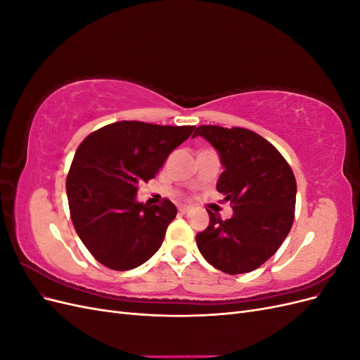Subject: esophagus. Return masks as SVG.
Returning a JSON list of instances; mask_svg holds the SVG:
<instances>
[{
  "label": "esophagus",
  "mask_w": 360,
  "mask_h": 360,
  "mask_svg": "<svg viewBox=\"0 0 360 360\" xmlns=\"http://www.w3.org/2000/svg\"><path fill=\"white\" fill-rule=\"evenodd\" d=\"M179 212L183 213V214L188 213V212H191V207H189V205H180V207H179Z\"/></svg>",
  "instance_id": "esophagus-1"
}]
</instances>
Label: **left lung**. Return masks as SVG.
Returning <instances> with one entry per match:
<instances>
[{
  "label": "left lung",
  "instance_id": "8db88e82",
  "mask_svg": "<svg viewBox=\"0 0 360 360\" xmlns=\"http://www.w3.org/2000/svg\"><path fill=\"white\" fill-rule=\"evenodd\" d=\"M217 150L224 172L216 189L233 204V216L222 221L209 212L210 224L197 234L201 255L228 275L248 274L274 255L294 221L297 184L279 151L267 139L243 127L198 126Z\"/></svg>",
  "mask_w": 360,
  "mask_h": 360
}]
</instances>
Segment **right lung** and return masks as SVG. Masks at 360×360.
Instances as JSON below:
<instances>
[{"mask_svg": "<svg viewBox=\"0 0 360 360\" xmlns=\"http://www.w3.org/2000/svg\"><path fill=\"white\" fill-rule=\"evenodd\" d=\"M193 129L117 122L90 134L76 150L66 180L70 217L101 264L130 270L158 252L177 207L169 200L138 202L136 192Z\"/></svg>", "mask_w": 360, "mask_h": 360, "instance_id": "right-lung-1", "label": "right lung"}]
</instances>
